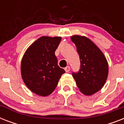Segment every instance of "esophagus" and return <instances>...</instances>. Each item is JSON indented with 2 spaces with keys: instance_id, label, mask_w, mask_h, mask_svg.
<instances>
[{
  "instance_id": "34e87169",
  "label": "esophagus",
  "mask_w": 124,
  "mask_h": 124,
  "mask_svg": "<svg viewBox=\"0 0 124 124\" xmlns=\"http://www.w3.org/2000/svg\"><path fill=\"white\" fill-rule=\"evenodd\" d=\"M64 70H65V71H66V73H68V72L70 71V66H67V67H66V68H65V69H64Z\"/></svg>"
}]
</instances>
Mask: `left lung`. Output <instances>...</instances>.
<instances>
[{"instance_id":"obj_1","label":"left lung","mask_w":124,"mask_h":124,"mask_svg":"<svg viewBox=\"0 0 124 124\" xmlns=\"http://www.w3.org/2000/svg\"><path fill=\"white\" fill-rule=\"evenodd\" d=\"M75 43L80 60V68L73 73L78 87L83 94L92 95L104 86L108 75V61L100 49L88 38L73 35Z\"/></svg>"}]
</instances>
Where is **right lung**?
<instances>
[{
  "instance_id": "1",
  "label": "right lung",
  "mask_w": 124,
  "mask_h": 124,
  "mask_svg": "<svg viewBox=\"0 0 124 124\" xmlns=\"http://www.w3.org/2000/svg\"><path fill=\"white\" fill-rule=\"evenodd\" d=\"M61 37H41L30 46L21 62V75L26 86L34 93L46 96L53 92L62 74L54 51Z\"/></svg>"
}]
</instances>
